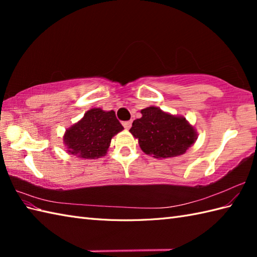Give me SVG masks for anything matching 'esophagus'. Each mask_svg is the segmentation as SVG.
<instances>
[{
  "mask_svg": "<svg viewBox=\"0 0 257 257\" xmlns=\"http://www.w3.org/2000/svg\"><path fill=\"white\" fill-rule=\"evenodd\" d=\"M132 120H128V121H122V125L125 128V129H129L130 127H132Z\"/></svg>",
  "mask_w": 257,
  "mask_h": 257,
  "instance_id": "obj_1",
  "label": "esophagus"
}]
</instances>
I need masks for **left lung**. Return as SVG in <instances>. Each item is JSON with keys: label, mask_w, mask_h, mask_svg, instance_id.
Segmentation results:
<instances>
[{"label": "left lung", "mask_w": 257, "mask_h": 257, "mask_svg": "<svg viewBox=\"0 0 257 257\" xmlns=\"http://www.w3.org/2000/svg\"><path fill=\"white\" fill-rule=\"evenodd\" d=\"M143 117L136 119L130 128L134 137L147 155L155 158H171L183 155L194 144L196 135L183 117L163 112L157 107L141 110Z\"/></svg>", "instance_id": "8db88e82"}]
</instances>
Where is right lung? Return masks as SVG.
I'll return each mask as SVG.
<instances>
[{
  "label": "right lung",
  "instance_id": "add662e5",
  "mask_svg": "<svg viewBox=\"0 0 257 257\" xmlns=\"http://www.w3.org/2000/svg\"><path fill=\"white\" fill-rule=\"evenodd\" d=\"M122 129L113 110L103 111L94 108L66 130L64 143L68 154L84 159H95L106 154L111 138Z\"/></svg>",
  "mask_w": 257,
  "mask_h": 257
}]
</instances>
